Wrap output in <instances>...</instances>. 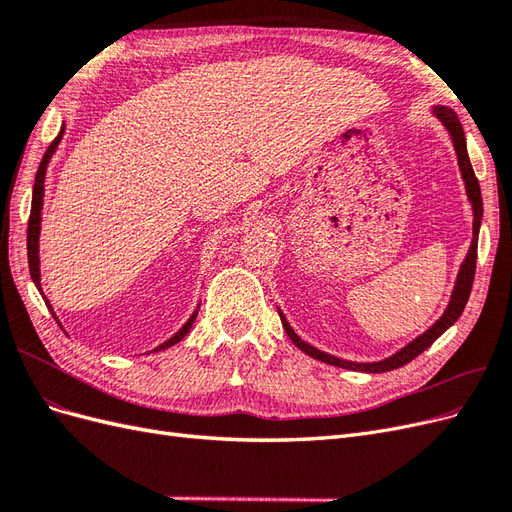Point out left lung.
I'll return each instance as SVG.
<instances>
[{
    "label": "left lung",
    "mask_w": 512,
    "mask_h": 512,
    "mask_svg": "<svg viewBox=\"0 0 512 512\" xmlns=\"http://www.w3.org/2000/svg\"><path fill=\"white\" fill-rule=\"evenodd\" d=\"M433 113H436V117L444 123L448 134H451L453 138V145H455V151H457V160H459V168H461V177L463 181H466V192H468V198L472 203V211H474V224H472V245L468 250V256L466 260H463V265L459 269V275H457V284H455V290H453V297H451V303H448L446 312L442 314V318L433 324L431 329H427L423 335H418L414 342H410L406 348H401L399 352H395L393 356H389V359L384 361H378V363H352V361H342L337 359V356H331L327 352H320L316 350L314 346L305 344L303 339L294 333L290 329V324L286 322V318L282 316L280 312V318H282V324H284V331L288 333V337L292 339V344L301 348L305 354L314 356V359L322 361V363H329V365H335V367H344V369H354V371H367V374H382V371H391V369H397V367H404L406 363H410L412 359H416L418 354H421L423 350H427L436 339L448 329L453 327V324L457 322V318L461 316L463 307H466L468 299H470V292H472V282H474V273H476V252H478V228H480V220H483V198H480V185H478V179L474 175V168L470 164V156H468V147H466V134H463V128L459 123V117L455 115V111H451V108L446 106H436L433 108Z\"/></svg>",
    "instance_id": "1"
}]
</instances>
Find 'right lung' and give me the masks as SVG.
<instances>
[{
    "mask_svg": "<svg viewBox=\"0 0 512 512\" xmlns=\"http://www.w3.org/2000/svg\"><path fill=\"white\" fill-rule=\"evenodd\" d=\"M61 136H64V128H61V132L55 136V141L49 145V149H46V153H44V158H42V162H40V166H38V173H36V183H34V196H32V213H29V224H27V260H29V273H32V280L36 282V286H38V290L42 292V288H40V260H38V237H40V211H42V196H44V175H46V164H49V160H51V156H53V151L57 149V145H59V141H61ZM44 297V294H42ZM46 305H49V301H46ZM51 307V305H49ZM53 312V309H51ZM196 314L198 312H194L192 316H190V320L183 324V327L168 339V342H164L162 346H158L156 350H151V352H158V350H164V348H170V346H175L177 342H181V339L188 335V331L192 329V324H194V320H196ZM55 316V314H53ZM55 320H57V316H55Z\"/></svg>",
    "mask_w": 512,
    "mask_h": 512,
    "instance_id": "right-lung-1",
    "label": "right lung"
}]
</instances>
